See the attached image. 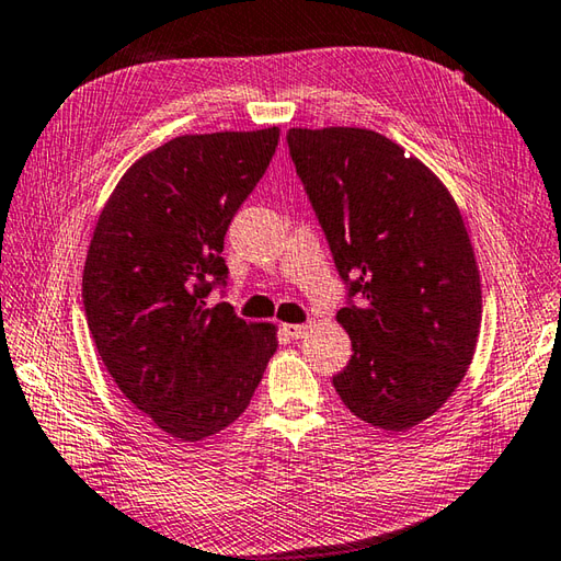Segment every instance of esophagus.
<instances>
[{
    "label": "esophagus",
    "mask_w": 561,
    "mask_h": 561,
    "mask_svg": "<svg viewBox=\"0 0 561 561\" xmlns=\"http://www.w3.org/2000/svg\"><path fill=\"white\" fill-rule=\"evenodd\" d=\"M309 328H311L309 323H287V325H284V333H287L294 340H299V337L309 333Z\"/></svg>",
    "instance_id": "esophagus-1"
}]
</instances>
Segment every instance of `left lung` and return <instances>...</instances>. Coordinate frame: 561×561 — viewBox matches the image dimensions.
Here are the masks:
<instances>
[{
	"label": "left lung",
	"instance_id": "1",
	"mask_svg": "<svg viewBox=\"0 0 561 561\" xmlns=\"http://www.w3.org/2000/svg\"><path fill=\"white\" fill-rule=\"evenodd\" d=\"M291 160L335 267L362 306L337 311L353 357L340 399L403 433L465 379L481 331V279L467 226L440 178L369 128H289Z\"/></svg>",
	"mask_w": 561,
	"mask_h": 561
}]
</instances>
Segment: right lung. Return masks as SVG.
<instances>
[{
	"mask_svg": "<svg viewBox=\"0 0 561 561\" xmlns=\"http://www.w3.org/2000/svg\"><path fill=\"white\" fill-rule=\"evenodd\" d=\"M277 142L272 126L178 136L146 152L118 180L87 250L82 299L99 357L121 393L184 443L236 423L277 353V325L206 299L226 282L230 218Z\"/></svg>",
	"mask_w": 561,
	"mask_h": 561,
	"instance_id": "obj_1",
	"label": "right lung"
}]
</instances>
